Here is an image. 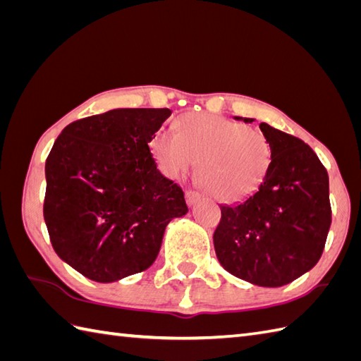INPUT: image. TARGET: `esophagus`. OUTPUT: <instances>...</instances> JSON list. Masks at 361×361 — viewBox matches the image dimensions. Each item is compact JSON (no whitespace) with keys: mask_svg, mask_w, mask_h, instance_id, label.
I'll list each match as a JSON object with an SVG mask.
<instances>
[{"mask_svg":"<svg viewBox=\"0 0 361 361\" xmlns=\"http://www.w3.org/2000/svg\"><path fill=\"white\" fill-rule=\"evenodd\" d=\"M200 198H202V195L195 192V190H188V192H186V202H188L189 206L197 204L198 202H200Z\"/></svg>","mask_w":361,"mask_h":361,"instance_id":"1","label":"esophagus"}]
</instances>
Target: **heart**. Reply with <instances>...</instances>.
<instances>
[{"label": "heart", "instance_id": "heart-1", "mask_svg": "<svg viewBox=\"0 0 361 361\" xmlns=\"http://www.w3.org/2000/svg\"><path fill=\"white\" fill-rule=\"evenodd\" d=\"M150 149L161 171L172 178L198 163V180L220 200L255 192L271 164V145L262 132L206 113L185 114L178 133L159 130Z\"/></svg>", "mask_w": 361, "mask_h": 361}]
</instances>
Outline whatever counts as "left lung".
I'll return each mask as SVG.
<instances>
[{
	"label": "left lung",
	"instance_id": "8db88e82",
	"mask_svg": "<svg viewBox=\"0 0 361 361\" xmlns=\"http://www.w3.org/2000/svg\"><path fill=\"white\" fill-rule=\"evenodd\" d=\"M259 128L271 145L270 169L255 194L220 206L214 248L221 267L235 278L282 287L312 270L323 255L332 221L329 175L299 137L265 122Z\"/></svg>",
	"mask_w": 361,
	"mask_h": 361
}]
</instances>
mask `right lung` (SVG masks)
<instances>
[{"instance_id":"obj_1","label":"right lung","mask_w":361,"mask_h":361,"mask_svg":"<svg viewBox=\"0 0 361 361\" xmlns=\"http://www.w3.org/2000/svg\"><path fill=\"white\" fill-rule=\"evenodd\" d=\"M169 109H116L66 126L46 159L43 216L59 257L114 282L155 262L185 192L158 171L149 144Z\"/></svg>"}]
</instances>
